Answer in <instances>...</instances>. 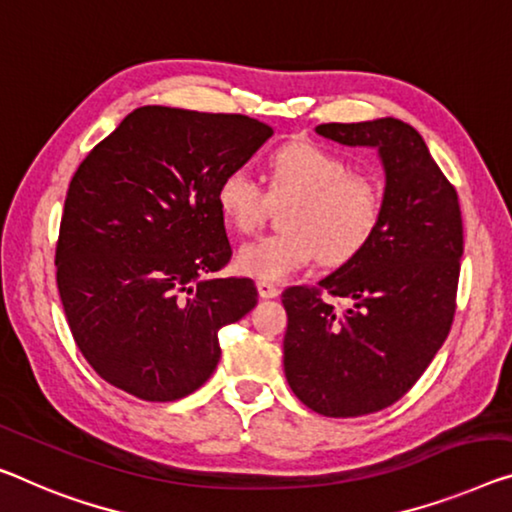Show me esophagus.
Returning <instances> with one entry per match:
<instances>
[{
    "label": "esophagus",
    "mask_w": 512,
    "mask_h": 512,
    "mask_svg": "<svg viewBox=\"0 0 512 512\" xmlns=\"http://www.w3.org/2000/svg\"><path fill=\"white\" fill-rule=\"evenodd\" d=\"M256 288H258V295L261 297H267V300H270V297H277L279 293H281V288L277 286V283H272V281H256Z\"/></svg>",
    "instance_id": "esophagus-1"
}]
</instances>
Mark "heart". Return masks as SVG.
I'll return each mask as SVG.
<instances>
[{
	"mask_svg": "<svg viewBox=\"0 0 512 512\" xmlns=\"http://www.w3.org/2000/svg\"><path fill=\"white\" fill-rule=\"evenodd\" d=\"M270 187L245 167L224 171L215 203L224 222L240 233L263 224L272 201H287L283 231L249 240L238 251V267L258 279L277 281L322 258L343 265L364 249L382 219V187L364 171H352L348 157L318 144L293 141L267 160Z\"/></svg>",
	"mask_w": 512,
	"mask_h": 512,
	"instance_id": "obj_1",
	"label": "heart"
}]
</instances>
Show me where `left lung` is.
<instances>
[{
  "label": "left lung",
  "mask_w": 512,
  "mask_h": 512,
  "mask_svg": "<svg viewBox=\"0 0 512 512\" xmlns=\"http://www.w3.org/2000/svg\"><path fill=\"white\" fill-rule=\"evenodd\" d=\"M316 130L345 146H375L387 171L371 242L318 286H290L281 300L290 389L313 412L350 419L403 398L451 332L462 215L458 192L412 125L377 119Z\"/></svg>",
  "instance_id": "1"
}]
</instances>
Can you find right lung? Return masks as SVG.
<instances>
[{
	"instance_id": "obj_1",
	"label": "right lung",
	"mask_w": 512,
	"mask_h": 512,
	"mask_svg": "<svg viewBox=\"0 0 512 512\" xmlns=\"http://www.w3.org/2000/svg\"><path fill=\"white\" fill-rule=\"evenodd\" d=\"M272 128L242 114L148 105L91 148L70 180L57 286L77 348L102 380L169 403L217 368L219 329L258 302L231 261L215 187Z\"/></svg>"
}]
</instances>
